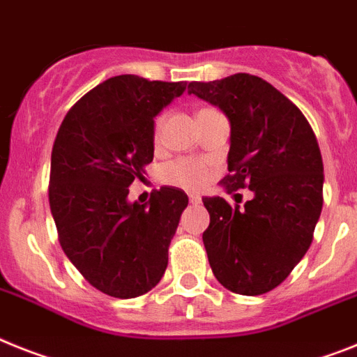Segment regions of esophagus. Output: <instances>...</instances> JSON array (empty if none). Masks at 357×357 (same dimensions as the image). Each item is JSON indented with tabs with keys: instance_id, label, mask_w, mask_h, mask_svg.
I'll return each mask as SVG.
<instances>
[{
	"instance_id": "esophagus-1",
	"label": "esophagus",
	"mask_w": 357,
	"mask_h": 357,
	"mask_svg": "<svg viewBox=\"0 0 357 357\" xmlns=\"http://www.w3.org/2000/svg\"><path fill=\"white\" fill-rule=\"evenodd\" d=\"M188 199H190V203H192V205H199V203H202V196H197V194H190V196H188Z\"/></svg>"
}]
</instances>
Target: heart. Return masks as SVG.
<instances>
[{"instance_id": "heart-1", "label": "heart", "mask_w": 357, "mask_h": 357, "mask_svg": "<svg viewBox=\"0 0 357 357\" xmlns=\"http://www.w3.org/2000/svg\"><path fill=\"white\" fill-rule=\"evenodd\" d=\"M163 121L165 116L155 119V137H160ZM161 179H163V183L172 185V187L185 188V190H199L208 183L211 169L205 161L196 160V158H179V160L165 165L161 170Z\"/></svg>"}]
</instances>
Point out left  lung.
Masks as SVG:
<instances>
[{"mask_svg":"<svg viewBox=\"0 0 357 357\" xmlns=\"http://www.w3.org/2000/svg\"><path fill=\"white\" fill-rule=\"evenodd\" d=\"M230 125L225 192L248 187L245 208L203 197L211 225L203 232L215 280L236 294L275 289L312 243L323 206V161L312 128L289 98L250 74L188 85ZM238 196V194H236Z\"/></svg>","mask_w":357,"mask_h":357,"instance_id":"1","label":"left lung"}]
</instances>
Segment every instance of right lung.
<instances>
[{
  "instance_id": "obj_1",
  "label": "right lung",
  "mask_w": 357,
  "mask_h": 357,
  "mask_svg": "<svg viewBox=\"0 0 357 357\" xmlns=\"http://www.w3.org/2000/svg\"><path fill=\"white\" fill-rule=\"evenodd\" d=\"M187 83L114 76L63 119L50 160L49 202L63 252L92 287L112 298L154 289L188 197L161 187L151 202H128V187L154 160V118Z\"/></svg>"
}]
</instances>
